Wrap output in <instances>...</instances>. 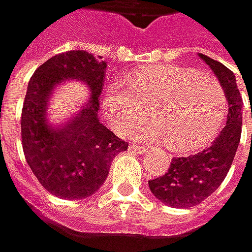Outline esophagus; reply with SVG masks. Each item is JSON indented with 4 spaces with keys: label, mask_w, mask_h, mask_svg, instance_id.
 Returning a JSON list of instances; mask_svg holds the SVG:
<instances>
[{
    "label": "esophagus",
    "mask_w": 252,
    "mask_h": 252,
    "mask_svg": "<svg viewBox=\"0 0 252 252\" xmlns=\"http://www.w3.org/2000/svg\"><path fill=\"white\" fill-rule=\"evenodd\" d=\"M130 148H131V149H136V151H139V152H140V151H143V149H145L146 146H143V145H136V143H133V145H131Z\"/></svg>",
    "instance_id": "obj_1"
}]
</instances>
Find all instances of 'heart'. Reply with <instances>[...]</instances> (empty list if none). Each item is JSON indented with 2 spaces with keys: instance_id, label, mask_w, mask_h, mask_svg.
Instances as JSON below:
<instances>
[{
  "instance_id": "heart-1",
  "label": "heart",
  "mask_w": 252,
  "mask_h": 252,
  "mask_svg": "<svg viewBox=\"0 0 252 252\" xmlns=\"http://www.w3.org/2000/svg\"><path fill=\"white\" fill-rule=\"evenodd\" d=\"M128 87L113 81L104 95V110L113 128L145 140L167 139L170 149L192 152L210 145L221 131L227 113V95L208 75L177 64H155L125 78Z\"/></svg>"
}]
</instances>
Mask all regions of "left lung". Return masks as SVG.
Wrapping results in <instances>:
<instances>
[{"instance_id":"8db88e82","label":"left lung","mask_w":252,"mask_h":252,"mask_svg":"<svg viewBox=\"0 0 252 252\" xmlns=\"http://www.w3.org/2000/svg\"><path fill=\"white\" fill-rule=\"evenodd\" d=\"M199 57L216 73L227 95V122L208 149L186 158H173L164 176L149 180L151 192L173 208H190L207 199L226 179L241 140L244 101L236 78L223 63L204 54Z\"/></svg>"}]
</instances>
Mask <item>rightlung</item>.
Masks as SVG:
<instances>
[{"mask_svg": "<svg viewBox=\"0 0 252 252\" xmlns=\"http://www.w3.org/2000/svg\"><path fill=\"white\" fill-rule=\"evenodd\" d=\"M106 67L91 53L72 50L42 63L28 84L20 119L25 158L42 188L57 198L84 199L95 193L113 158L128 148L98 121ZM64 80L85 83L90 97L67 123L51 126L48 100Z\"/></svg>", "mask_w": 252, "mask_h": 252, "instance_id": "add662e5", "label": "right lung"}]
</instances>
